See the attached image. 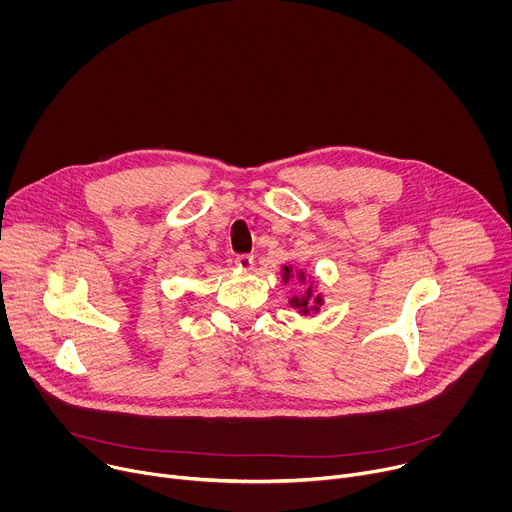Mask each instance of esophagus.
<instances>
[{"mask_svg": "<svg viewBox=\"0 0 512 512\" xmlns=\"http://www.w3.org/2000/svg\"><path fill=\"white\" fill-rule=\"evenodd\" d=\"M235 265L241 267V269H251L253 267V255H247V253H241L235 257Z\"/></svg>", "mask_w": 512, "mask_h": 512, "instance_id": "34e87169", "label": "esophagus"}]
</instances>
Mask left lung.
I'll list each match as a JSON object with an SVG mask.
<instances>
[{"mask_svg":"<svg viewBox=\"0 0 512 512\" xmlns=\"http://www.w3.org/2000/svg\"><path fill=\"white\" fill-rule=\"evenodd\" d=\"M289 275H291V269L285 265V267H283V281H287V279H289ZM298 277H300V279H304V273H298ZM289 304L294 306V308H300V312H302V314H310V312H318V308L322 306V296H314L312 287H308L304 296H300V298H298V296H296V298H291V300H289Z\"/></svg>","mask_w":512,"mask_h":512,"instance_id":"8db88e82","label":"left lung"}]
</instances>
